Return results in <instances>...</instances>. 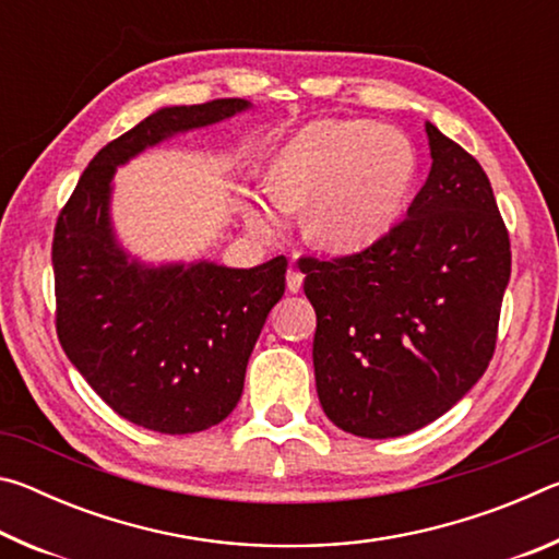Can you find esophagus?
Here are the masks:
<instances>
[{"label":"esophagus","mask_w":559,"mask_h":559,"mask_svg":"<svg viewBox=\"0 0 559 559\" xmlns=\"http://www.w3.org/2000/svg\"><path fill=\"white\" fill-rule=\"evenodd\" d=\"M286 286L290 293H298L302 288V273L298 269H288V276H286Z\"/></svg>","instance_id":"obj_1"}]
</instances>
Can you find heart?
<instances>
[{
	"mask_svg": "<svg viewBox=\"0 0 559 559\" xmlns=\"http://www.w3.org/2000/svg\"><path fill=\"white\" fill-rule=\"evenodd\" d=\"M414 147L400 130L372 120H316L278 150L271 185L243 197L241 212L257 234L283 229L302 210V234L330 253H357L390 234L409 200Z\"/></svg>",
	"mask_w": 559,
	"mask_h": 559,
	"instance_id": "b5f03b06",
	"label": "heart"
}]
</instances>
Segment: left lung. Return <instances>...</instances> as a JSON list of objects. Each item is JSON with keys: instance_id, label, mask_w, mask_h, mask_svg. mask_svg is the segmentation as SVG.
Listing matches in <instances>:
<instances>
[{"instance_id": "left-lung-1", "label": "left lung", "mask_w": 559, "mask_h": 559, "mask_svg": "<svg viewBox=\"0 0 559 559\" xmlns=\"http://www.w3.org/2000/svg\"><path fill=\"white\" fill-rule=\"evenodd\" d=\"M431 169L406 219L353 257L302 259L328 419L362 439L447 414L493 357L510 239L484 167L427 122Z\"/></svg>"}]
</instances>
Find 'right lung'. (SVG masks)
Segmentation results:
<instances>
[{"label": "right lung", "mask_w": 559, "mask_h": 559, "mask_svg": "<svg viewBox=\"0 0 559 559\" xmlns=\"http://www.w3.org/2000/svg\"><path fill=\"white\" fill-rule=\"evenodd\" d=\"M249 108L243 98H222L155 110L91 159L56 222L51 263L63 353L112 412L150 431L194 433L231 414L251 349L286 290L288 261L229 269L130 259L110 222L112 177L177 132Z\"/></svg>", "instance_id": "right-lung-1"}]
</instances>
